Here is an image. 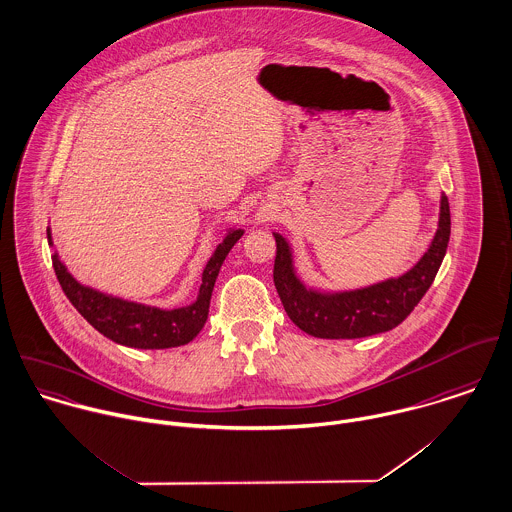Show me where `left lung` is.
I'll return each mask as SVG.
<instances>
[{
	"label": "left lung",
	"mask_w": 512,
	"mask_h": 512,
	"mask_svg": "<svg viewBox=\"0 0 512 512\" xmlns=\"http://www.w3.org/2000/svg\"><path fill=\"white\" fill-rule=\"evenodd\" d=\"M450 226V202L442 194L438 229L418 263L398 277L349 290L304 283L290 241L273 231L277 241L273 279L288 318L308 336L322 340H355L397 328L434 283L448 251Z\"/></svg>",
	"instance_id": "left-lung-1"
}]
</instances>
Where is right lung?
Returning <instances> with one entry per match:
<instances>
[{"mask_svg":"<svg viewBox=\"0 0 512 512\" xmlns=\"http://www.w3.org/2000/svg\"><path fill=\"white\" fill-rule=\"evenodd\" d=\"M243 233L245 229L241 228L226 231V237L216 245L202 271V283L196 300L178 308H159L82 284L72 277V273H68L57 251L53 253V267L66 298L102 336L125 347L167 349L194 340L204 328L218 273L231 247L241 239ZM47 239L53 247L51 228H47Z\"/></svg>","mask_w":512,"mask_h":512,"instance_id":"obj_1","label":"right lung"}]
</instances>
